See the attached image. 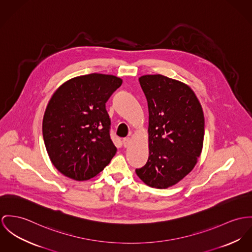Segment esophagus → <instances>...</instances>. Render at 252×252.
Masks as SVG:
<instances>
[{"instance_id": "1", "label": "esophagus", "mask_w": 252, "mask_h": 252, "mask_svg": "<svg viewBox=\"0 0 252 252\" xmlns=\"http://www.w3.org/2000/svg\"><path fill=\"white\" fill-rule=\"evenodd\" d=\"M130 144V138L129 137H126V138H124L123 139V145L125 148H127Z\"/></svg>"}]
</instances>
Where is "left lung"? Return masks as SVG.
Masks as SVG:
<instances>
[{
    "label": "left lung",
    "instance_id": "obj_1",
    "mask_svg": "<svg viewBox=\"0 0 252 252\" xmlns=\"http://www.w3.org/2000/svg\"><path fill=\"white\" fill-rule=\"evenodd\" d=\"M149 107V159L136 169L148 186L166 189L184 178L201 154L202 107L185 83L162 75L139 78Z\"/></svg>",
    "mask_w": 252,
    "mask_h": 252
}]
</instances>
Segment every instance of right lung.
I'll return each instance as SVG.
<instances>
[{"instance_id": "add662e5", "label": "right lung", "mask_w": 252, "mask_h": 252, "mask_svg": "<svg viewBox=\"0 0 252 252\" xmlns=\"http://www.w3.org/2000/svg\"><path fill=\"white\" fill-rule=\"evenodd\" d=\"M122 82L111 75L80 76L63 83L50 99L42 131L50 159L61 174L90 179L116 154L105 103Z\"/></svg>"}]
</instances>
